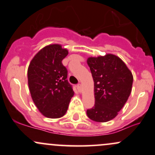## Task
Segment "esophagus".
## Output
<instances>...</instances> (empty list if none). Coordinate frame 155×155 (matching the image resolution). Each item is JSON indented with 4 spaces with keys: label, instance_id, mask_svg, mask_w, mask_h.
Listing matches in <instances>:
<instances>
[{
    "label": "esophagus",
    "instance_id": "1",
    "mask_svg": "<svg viewBox=\"0 0 155 155\" xmlns=\"http://www.w3.org/2000/svg\"><path fill=\"white\" fill-rule=\"evenodd\" d=\"M77 88H78V91H79V92L82 91V86H81V84H78Z\"/></svg>",
    "mask_w": 155,
    "mask_h": 155
}]
</instances>
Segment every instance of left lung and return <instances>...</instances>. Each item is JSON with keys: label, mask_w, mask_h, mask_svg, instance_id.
Returning a JSON list of instances; mask_svg holds the SVG:
<instances>
[{"label": "left lung", "mask_w": 155, "mask_h": 155, "mask_svg": "<svg viewBox=\"0 0 155 155\" xmlns=\"http://www.w3.org/2000/svg\"><path fill=\"white\" fill-rule=\"evenodd\" d=\"M94 82V106L88 117L97 122L114 119L124 107L132 91L133 74L121 58L113 54L87 59Z\"/></svg>", "instance_id": "left-lung-1"}]
</instances>
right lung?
I'll use <instances>...</instances> for the list:
<instances>
[{"label": "right lung", "instance_id": "1", "mask_svg": "<svg viewBox=\"0 0 155 155\" xmlns=\"http://www.w3.org/2000/svg\"><path fill=\"white\" fill-rule=\"evenodd\" d=\"M68 50L58 44L45 47L35 55L28 69V82L34 104L45 117L64 116L74 95L62 60Z\"/></svg>", "mask_w": 155, "mask_h": 155}]
</instances>
